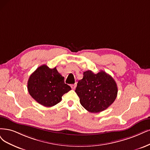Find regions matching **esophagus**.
I'll list each match as a JSON object with an SVG mask.
<instances>
[{
	"instance_id": "1",
	"label": "esophagus",
	"mask_w": 150,
	"mask_h": 150,
	"mask_svg": "<svg viewBox=\"0 0 150 150\" xmlns=\"http://www.w3.org/2000/svg\"><path fill=\"white\" fill-rule=\"evenodd\" d=\"M76 87V83H75V84H73V85H71V88H72V89L73 90H74V89H75V88Z\"/></svg>"
}]
</instances>
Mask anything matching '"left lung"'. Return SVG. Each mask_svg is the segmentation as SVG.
Returning a JSON list of instances; mask_svg holds the SVG:
<instances>
[{
  "label": "left lung",
  "instance_id": "8db88e82",
  "mask_svg": "<svg viewBox=\"0 0 150 150\" xmlns=\"http://www.w3.org/2000/svg\"><path fill=\"white\" fill-rule=\"evenodd\" d=\"M117 86L112 77L101 70L94 74L83 72V77L77 83L75 92L81 106L88 111L97 113L111 105L117 95Z\"/></svg>",
  "mask_w": 150,
  "mask_h": 150
}]
</instances>
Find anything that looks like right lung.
Instances as JSON below:
<instances>
[{"label": "right lung", "mask_w": 150, "mask_h": 150, "mask_svg": "<svg viewBox=\"0 0 150 150\" xmlns=\"http://www.w3.org/2000/svg\"><path fill=\"white\" fill-rule=\"evenodd\" d=\"M70 90L56 67L50 69L46 65L39 67L28 81V91L31 96L46 107L54 106L60 102L62 96Z\"/></svg>", "instance_id": "add662e5"}]
</instances>
